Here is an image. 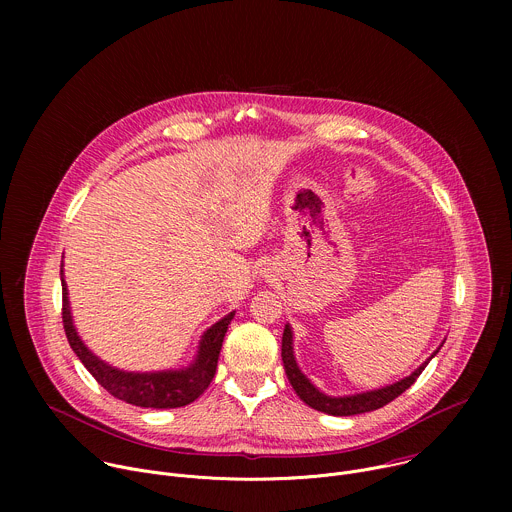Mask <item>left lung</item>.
I'll list each match as a JSON object with an SVG mask.
<instances>
[{"label": "left lung", "mask_w": 512, "mask_h": 512, "mask_svg": "<svg viewBox=\"0 0 512 512\" xmlns=\"http://www.w3.org/2000/svg\"><path fill=\"white\" fill-rule=\"evenodd\" d=\"M440 352V348H437L421 367L411 373L409 377L401 379L399 383L395 385H389V387H383V389H377V391H369V393H358V395H350V397H328L324 393H320L308 379L306 375L298 369L296 364V358H294V348H291V328L285 326L283 330V338H281V358H283V369H285V375H287V381L291 383V387H294V391L298 393V397L310 405L312 409H318L322 413H328V415H358V413H367V411H375V409H381L385 407L387 403H391L393 399H397L401 393H405L415 381L417 377L423 373V369L427 367V362Z\"/></svg>", "instance_id": "1"}]
</instances>
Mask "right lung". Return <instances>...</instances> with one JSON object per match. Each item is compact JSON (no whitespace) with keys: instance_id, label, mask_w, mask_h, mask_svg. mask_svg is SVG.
Segmentation results:
<instances>
[{"instance_id":"1","label":"right lung","mask_w":512,"mask_h":512,"mask_svg":"<svg viewBox=\"0 0 512 512\" xmlns=\"http://www.w3.org/2000/svg\"><path fill=\"white\" fill-rule=\"evenodd\" d=\"M233 316L235 312H231L221 322H216L212 328L204 332L200 340L198 356L192 367L184 371H164V373H125L109 367L107 362L99 360L83 344L75 326H72L68 298H66V283L62 279V326H64L70 348L75 350V354L85 364L87 371L95 377V381L103 389H107V393L137 407L174 409V407H184L194 399H198L208 389L216 373L218 354H221L223 340Z\"/></svg>"}]
</instances>
